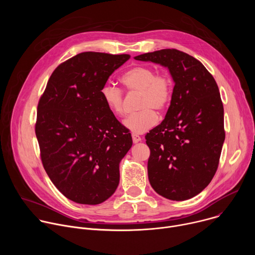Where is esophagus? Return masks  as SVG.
<instances>
[{
    "instance_id": "esophagus-1",
    "label": "esophagus",
    "mask_w": 255,
    "mask_h": 255,
    "mask_svg": "<svg viewBox=\"0 0 255 255\" xmlns=\"http://www.w3.org/2000/svg\"><path fill=\"white\" fill-rule=\"evenodd\" d=\"M132 140H133L134 143H138V142L141 141V137L136 135V134H132Z\"/></svg>"
}]
</instances>
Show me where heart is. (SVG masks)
<instances>
[{
    "mask_svg": "<svg viewBox=\"0 0 255 255\" xmlns=\"http://www.w3.org/2000/svg\"><path fill=\"white\" fill-rule=\"evenodd\" d=\"M122 84L129 92L139 93L140 112L128 116L124 126L134 134H142L156 125V111H163L172 96V83L164 74H156L154 68L147 65H137L127 70L121 78ZM102 99L113 114H124V99L120 89L106 84L101 90Z\"/></svg>",
    "mask_w": 255,
    "mask_h": 255,
    "instance_id": "obj_1",
    "label": "heart"
}]
</instances>
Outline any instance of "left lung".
I'll return each instance as SVG.
<instances>
[{
	"label": "left lung",
	"mask_w": 255,
	"mask_h": 255,
	"mask_svg": "<svg viewBox=\"0 0 255 255\" xmlns=\"http://www.w3.org/2000/svg\"><path fill=\"white\" fill-rule=\"evenodd\" d=\"M166 67L174 83L164 120L145 136L153 190L171 201L200 194L219 164L225 140L224 108L219 89L207 68L176 49L135 56Z\"/></svg>",
	"instance_id": "left-lung-1"
}]
</instances>
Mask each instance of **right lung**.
I'll list each match as a JSON object with an SVG mask.
<instances>
[{
	"label": "right lung",
	"mask_w": 255,
	"mask_h": 255,
	"mask_svg": "<svg viewBox=\"0 0 255 255\" xmlns=\"http://www.w3.org/2000/svg\"><path fill=\"white\" fill-rule=\"evenodd\" d=\"M130 55L83 52L58 65L37 108L35 133L46 173L70 201L110 198L132 137L105 105L101 90Z\"/></svg>",
	"instance_id": "obj_1"
}]
</instances>
